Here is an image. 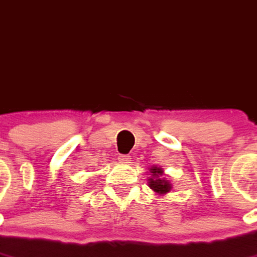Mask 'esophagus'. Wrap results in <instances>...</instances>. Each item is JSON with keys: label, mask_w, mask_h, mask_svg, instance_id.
I'll use <instances>...</instances> for the list:
<instances>
[{"label": "esophagus", "mask_w": 257, "mask_h": 257, "mask_svg": "<svg viewBox=\"0 0 257 257\" xmlns=\"http://www.w3.org/2000/svg\"><path fill=\"white\" fill-rule=\"evenodd\" d=\"M119 160L121 163H129V162H131V156H129V155H120Z\"/></svg>", "instance_id": "1"}]
</instances>
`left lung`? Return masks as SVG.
I'll return each mask as SVG.
<instances>
[{
  "label": "left lung",
  "instance_id": "left-lung-1",
  "mask_svg": "<svg viewBox=\"0 0 257 257\" xmlns=\"http://www.w3.org/2000/svg\"><path fill=\"white\" fill-rule=\"evenodd\" d=\"M149 186L156 195H166L172 190V184L168 178L164 177V171L160 167L153 166L150 169Z\"/></svg>",
  "mask_w": 257,
  "mask_h": 257
}]
</instances>
